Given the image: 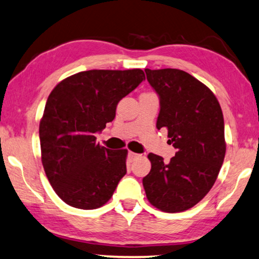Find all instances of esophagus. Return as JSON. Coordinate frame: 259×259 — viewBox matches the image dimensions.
<instances>
[{
    "mask_svg": "<svg viewBox=\"0 0 259 259\" xmlns=\"http://www.w3.org/2000/svg\"><path fill=\"white\" fill-rule=\"evenodd\" d=\"M137 157H140V155L135 154V152H133V151H129V158L130 159H136Z\"/></svg>",
    "mask_w": 259,
    "mask_h": 259,
    "instance_id": "34e87169",
    "label": "esophagus"
}]
</instances>
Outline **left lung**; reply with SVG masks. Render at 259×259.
I'll list each match as a JSON object with an SVG mask.
<instances>
[{"label":"left lung","mask_w":259,"mask_h":259,"mask_svg":"<svg viewBox=\"0 0 259 259\" xmlns=\"http://www.w3.org/2000/svg\"><path fill=\"white\" fill-rule=\"evenodd\" d=\"M159 96L157 129L166 128L177 149L169 163L150 152L151 170L143 187L151 205L164 212L190 209L212 188L223 164L227 143L224 118L213 93L180 69H145Z\"/></svg>","instance_id":"obj_1"}]
</instances>
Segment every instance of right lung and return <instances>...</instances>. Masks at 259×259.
Segmentation results:
<instances>
[{
	"label": "right lung",
	"instance_id": "add662e5",
	"mask_svg": "<svg viewBox=\"0 0 259 259\" xmlns=\"http://www.w3.org/2000/svg\"><path fill=\"white\" fill-rule=\"evenodd\" d=\"M144 78L141 69L81 71L50 93L39 121L41 158L50 185L68 205L93 210L112 197L126 174L128 150L101 147L95 134Z\"/></svg>",
	"mask_w": 259,
	"mask_h": 259
}]
</instances>
